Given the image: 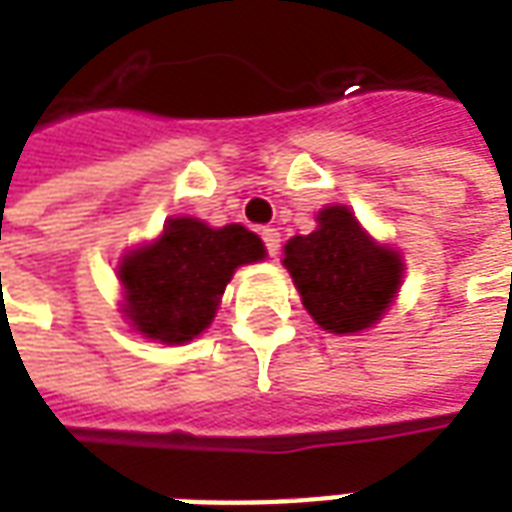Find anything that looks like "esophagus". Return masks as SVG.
I'll list each match as a JSON object with an SVG mask.
<instances>
[{
	"instance_id": "esophagus-1",
	"label": "esophagus",
	"mask_w": 512,
	"mask_h": 512,
	"mask_svg": "<svg viewBox=\"0 0 512 512\" xmlns=\"http://www.w3.org/2000/svg\"><path fill=\"white\" fill-rule=\"evenodd\" d=\"M260 238H263V244H266L268 255L277 257L279 255V244H282V238H279L277 230H274V227H263V230H260Z\"/></svg>"
}]
</instances>
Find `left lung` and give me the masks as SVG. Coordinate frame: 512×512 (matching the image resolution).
<instances>
[{
    "instance_id": "obj_1",
    "label": "left lung",
    "mask_w": 512,
    "mask_h": 512,
    "mask_svg": "<svg viewBox=\"0 0 512 512\" xmlns=\"http://www.w3.org/2000/svg\"><path fill=\"white\" fill-rule=\"evenodd\" d=\"M282 263L315 323L334 334L381 321L403 279L400 255L376 244L345 205L323 208L310 235H293Z\"/></svg>"
}]
</instances>
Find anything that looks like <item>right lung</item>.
Returning <instances> with one entry per match:
<instances>
[{
	"instance_id": "add662e5",
	"label": "right lung",
	"mask_w": 512,
	"mask_h": 512,
	"mask_svg": "<svg viewBox=\"0 0 512 512\" xmlns=\"http://www.w3.org/2000/svg\"><path fill=\"white\" fill-rule=\"evenodd\" d=\"M263 257V241L241 224L208 227L200 219L175 216L153 244L120 260L123 315L150 340L189 343L211 326L235 268Z\"/></svg>"
}]
</instances>
